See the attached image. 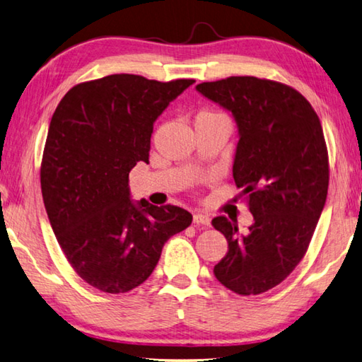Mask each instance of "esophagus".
<instances>
[{
  "label": "esophagus",
  "mask_w": 362,
  "mask_h": 362,
  "mask_svg": "<svg viewBox=\"0 0 362 362\" xmlns=\"http://www.w3.org/2000/svg\"><path fill=\"white\" fill-rule=\"evenodd\" d=\"M194 223H197V225H204V227H209V225H211V217H209L208 214L195 213V214H194Z\"/></svg>",
  "instance_id": "esophagus-1"
}]
</instances>
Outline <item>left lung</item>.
<instances>
[{"mask_svg":"<svg viewBox=\"0 0 362 362\" xmlns=\"http://www.w3.org/2000/svg\"><path fill=\"white\" fill-rule=\"evenodd\" d=\"M236 121L233 178L247 194L254 223L214 217L228 252L214 276L238 295H260L301 262L326 203L328 149L315 110L303 94L277 81L228 77L195 86Z\"/></svg>","mask_w":362,"mask_h":362,"instance_id":"8db88e82","label":"left lung"}]
</instances>
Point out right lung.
<instances>
[{
  "instance_id": "obj_1",
  "label": "right lung",
  "mask_w": 362,
  "mask_h": 362,
  "mask_svg": "<svg viewBox=\"0 0 362 362\" xmlns=\"http://www.w3.org/2000/svg\"><path fill=\"white\" fill-rule=\"evenodd\" d=\"M195 80L115 74L75 85L54 110L40 167L53 233L91 287L126 293L151 276L192 214L132 202L129 172L149 159L154 121Z\"/></svg>"
}]
</instances>
